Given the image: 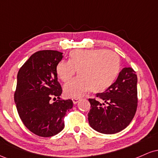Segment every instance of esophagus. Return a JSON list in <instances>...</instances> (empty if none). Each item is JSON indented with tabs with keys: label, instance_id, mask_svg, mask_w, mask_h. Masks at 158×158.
I'll use <instances>...</instances> for the list:
<instances>
[{
	"label": "esophagus",
	"instance_id": "esophagus-1",
	"mask_svg": "<svg viewBox=\"0 0 158 158\" xmlns=\"http://www.w3.org/2000/svg\"><path fill=\"white\" fill-rule=\"evenodd\" d=\"M72 100H73V104H77V103L78 102H79V100H80V98H78V97L73 98V99H72Z\"/></svg>",
	"mask_w": 158,
	"mask_h": 158
}]
</instances>
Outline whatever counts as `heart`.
Wrapping results in <instances>:
<instances>
[{
	"instance_id": "1",
	"label": "heart",
	"mask_w": 158,
	"mask_h": 158,
	"mask_svg": "<svg viewBox=\"0 0 158 158\" xmlns=\"http://www.w3.org/2000/svg\"><path fill=\"white\" fill-rule=\"evenodd\" d=\"M121 69L119 56L115 52L103 49L75 50L69 54V61H61L56 73L61 81H70L77 73L79 76L64 88L70 97H80L90 90L100 93L115 82Z\"/></svg>"
}]
</instances>
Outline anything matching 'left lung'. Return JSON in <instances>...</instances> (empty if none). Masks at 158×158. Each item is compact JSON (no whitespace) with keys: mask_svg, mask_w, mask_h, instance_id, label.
<instances>
[{"mask_svg":"<svg viewBox=\"0 0 158 158\" xmlns=\"http://www.w3.org/2000/svg\"><path fill=\"white\" fill-rule=\"evenodd\" d=\"M137 83L135 70L125 68L108 89L96 94L97 99H88L90 109L88 118L91 128L106 135L117 133L126 128L137 110Z\"/></svg>","mask_w":158,"mask_h":158,"instance_id":"8db88e82","label":"left lung"}]
</instances>
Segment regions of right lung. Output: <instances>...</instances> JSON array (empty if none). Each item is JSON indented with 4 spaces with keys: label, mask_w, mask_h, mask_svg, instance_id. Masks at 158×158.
I'll return each mask as SVG.
<instances>
[{
    "label": "right lung",
    "mask_w": 158,
    "mask_h": 158,
    "mask_svg": "<svg viewBox=\"0 0 158 158\" xmlns=\"http://www.w3.org/2000/svg\"><path fill=\"white\" fill-rule=\"evenodd\" d=\"M62 52L45 50L35 52L20 68L14 99L18 113L27 129L49 137L64 128L66 113L73 108L71 99H61L56 66ZM58 99L51 102L52 98Z\"/></svg>",
    "instance_id": "right-lung-1"
}]
</instances>
